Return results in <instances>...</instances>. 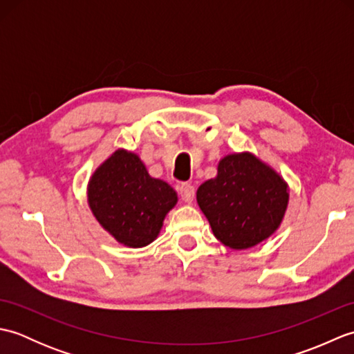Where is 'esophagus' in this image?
<instances>
[{
  "label": "esophagus",
  "instance_id": "34e87169",
  "mask_svg": "<svg viewBox=\"0 0 354 354\" xmlns=\"http://www.w3.org/2000/svg\"><path fill=\"white\" fill-rule=\"evenodd\" d=\"M179 194H181V198L187 204H192L193 199H194V187L190 184H181L179 185Z\"/></svg>",
  "mask_w": 354,
  "mask_h": 354
}]
</instances>
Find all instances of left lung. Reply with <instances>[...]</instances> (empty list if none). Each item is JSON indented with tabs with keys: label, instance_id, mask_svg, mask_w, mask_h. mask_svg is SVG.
<instances>
[{
	"label": "left lung",
	"instance_id": "left-lung-1",
	"mask_svg": "<svg viewBox=\"0 0 354 354\" xmlns=\"http://www.w3.org/2000/svg\"><path fill=\"white\" fill-rule=\"evenodd\" d=\"M196 201L214 237L242 251L280 228L289 205V185L259 156L237 152L222 158L217 175L199 185Z\"/></svg>",
	"mask_w": 354,
	"mask_h": 354
}]
</instances>
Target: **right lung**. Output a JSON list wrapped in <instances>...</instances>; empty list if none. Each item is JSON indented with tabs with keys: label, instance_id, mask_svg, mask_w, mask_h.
<instances>
[{
	"label": "right lung",
	"instance_id": "add662e5",
	"mask_svg": "<svg viewBox=\"0 0 354 354\" xmlns=\"http://www.w3.org/2000/svg\"><path fill=\"white\" fill-rule=\"evenodd\" d=\"M86 199L95 221L118 243L142 248L160 236L178 193L150 176L137 153L117 149L89 178Z\"/></svg>",
	"mask_w": 354,
	"mask_h": 354
}]
</instances>
